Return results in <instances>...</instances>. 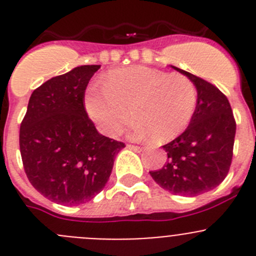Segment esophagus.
I'll use <instances>...</instances> for the list:
<instances>
[{
    "label": "esophagus",
    "instance_id": "esophagus-1",
    "mask_svg": "<svg viewBox=\"0 0 256 256\" xmlns=\"http://www.w3.org/2000/svg\"><path fill=\"white\" fill-rule=\"evenodd\" d=\"M128 147H130V150H133V151H136V152H140L142 150H144V147L136 146V144H128Z\"/></svg>",
    "mask_w": 256,
    "mask_h": 256
}]
</instances>
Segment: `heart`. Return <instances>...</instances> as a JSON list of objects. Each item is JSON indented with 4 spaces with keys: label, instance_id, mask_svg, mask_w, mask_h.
Masks as SVG:
<instances>
[{
    "label": "heart",
    "instance_id": "heart-1",
    "mask_svg": "<svg viewBox=\"0 0 256 256\" xmlns=\"http://www.w3.org/2000/svg\"><path fill=\"white\" fill-rule=\"evenodd\" d=\"M104 88H88L85 106L104 134L123 130L130 114V136L165 142L188 128L196 106V84L185 74L134 66L108 74Z\"/></svg>",
    "mask_w": 256,
    "mask_h": 256
}]
</instances>
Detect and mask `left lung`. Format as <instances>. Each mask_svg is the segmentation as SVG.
<instances>
[{
  "instance_id": "obj_1",
  "label": "left lung",
  "mask_w": 256,
  "mask_h": 256,
  "mask_svg": "<svg viewBox=\"0 0 256 256\" xmlns=\"http://www.w3.org/2000/svg\"><path fill=\"white\" fill-rule=\"evenodd\" d=\"M172 68L196 84V112L186 130L162 146L168 152V162L150 174L161 188L175 196H196L218 186L228 174L236 122L222 91L190 72L174 66Z\"/></svg>"
}]
</instances>
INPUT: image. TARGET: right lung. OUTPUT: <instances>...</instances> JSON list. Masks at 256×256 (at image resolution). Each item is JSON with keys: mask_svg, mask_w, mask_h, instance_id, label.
<instances>
[{"mask_svg": "<svg viewBox=\"0 0 256 256\" xmlns=\"http://www.w3.org/2000/svg\"><path fill=\"white\" fill-rule=\"evenodd\" d=\"M99 64L80 66L32 91L20 126V152L30 184L63 206L88 203L104 189L123 142L100 134L85 109Z\"/></svg>", "mask_w": 256, "mask_h": 256, "instance_id": "obj_1", "label": "right lung"}]
</instances>
